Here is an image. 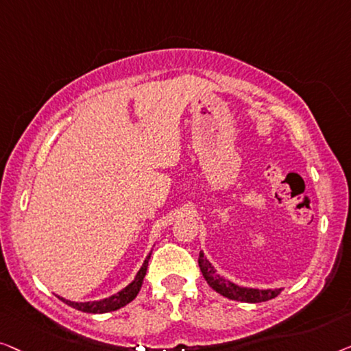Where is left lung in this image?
<instances>
[{
  "label": "left lung",
  "mask_w": 351,
  "mask_h": 351,
  "mask_svg": "<svg viewBox=\"0 0 351 351\" xmlns=\"http://www.w3.org/2000/svg\"><path fill=\"white\" fill-rule=\"evenodd\" d=\"M199 267L204 274V278L206 280L211 288H213L216 293L224 295L227 299L232 300H240V302H250V304H258V302H265V300H270L276 298L280 294L281 289H253V288H241V286L232 283V281H227L223 276L216 274V270L211 267V264L205 259L204 253L199 254Z\"/></svg>",
  "instance_id": "obj_1"
}]
</instances>
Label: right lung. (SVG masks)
I'll use <instances>...</instances> for the list:
<instances>
[{"label": "right lung", "mask_w": 351, "mask_h": 351, "mask_svg": "<svg viewBox=\"0 0 351 351\" xmlns=\"http://www.w3.org/2000/svg\"><path fill=\"white\" fill-rule=\"evenodd\" d=\"M149 258H151V254L147 256L145 263H143L140 272H138L136 276H135V280H133L132 283L127 286V288L119 291L117 294H112L111 298L95 300V302H71V300H66L63 298H58V299L70 305V307L76 308V310H81V312H86V313L114 312V310L124 307V305H127L128 302H132V300L136 298V294L140 293L141 285H143V278H145L146 270H147V261H149Z\"/></svg>", "instance_id": "obj_1"}]
</instances>
